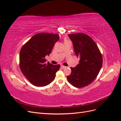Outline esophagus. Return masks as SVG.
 Segmentation results:
<instances>
[{"label": "esophagus", "mask_w": 121, "mask_h": 121, "mask_svg": "<svg viewBox=\"0 0 121 121\" xmlns=\"http://www.w3.org/2000/svg\"><path fill=\"white\" fill-rule=\"evenodd\" d=\"M67 67H65V66H64V65H61V68H63V69H64V68H66Z\"/></svg>", "instance_id": "obj_1"}]
</instances>
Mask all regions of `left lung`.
<instances>
[{
	"label": "left lung",
	"mask_w": 121,
	"mask_h": 121,
	"mask_svg": "<svg viewBox=\"0 0 121 121\" xmlns=\"http://www.w3.org/2000/svg\"><path fill=\"white\" fill-rule=\"evenodd\" d=\"M68 36L73 42L75 53L80 60L76 67L71 68L72 73L67 76V79L77 88L87 86L94 81L100 70L101 53L95 42L88 35L80 33Z\"/></svg>",
	"instance_id": "8db88e82"
}]
</instances>
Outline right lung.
Returning <instances> with one entry per match:
<instances>
[{"label":"right lung","mask_w":121,"mask_h":121,"mask_svg":"<svg viewBox=\"0 0 121 121\" xmlns=\"http://www.w3.org/2000/svg\"><path fill=\"white\" fill-rule=\"evenodd\" d=\"M59 38L57 34L39 33L22 47L20 52L21 71L33 85L43 87L54 80L60 65L46 63L45 57L52 52Z\"/></svg>","instance_id":"1"}]
</instances>
